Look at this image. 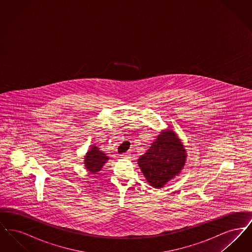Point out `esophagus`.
Segmentation results:
<instances>
[{
  "label": "esophagus",
  "instance_id": "esophagus-1",
  "mask_svg": "<svg viewBox=\"0 0 252 252\" xmlns=\"http://www.w3.org/2000/svg\"><path fill=\"white\" fill-rule=\"evenodd\" d=\"M121 158H129V154H128V153H124V154L121 155Z\"/></svg>",
  "mask_w": 252,
  "mask_h": 252
}]
</instances>
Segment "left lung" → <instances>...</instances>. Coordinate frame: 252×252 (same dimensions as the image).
<instances>
[{"label": "left lung", "instance_id": "1", "mask_svg": "<svg viewBox=\"0 0 252 252\" xmlns=\"http://www.w3.org/2000/svg\"><path fill=\"white\" fill-rule=\"evenodd\" d=\"M186 160L183 144L175 132L167 129L157 137L138 164L149 184L160 188L180 174Z\"/></svg>", "mask_w": 252, "mask_h": 252}]
</instances>
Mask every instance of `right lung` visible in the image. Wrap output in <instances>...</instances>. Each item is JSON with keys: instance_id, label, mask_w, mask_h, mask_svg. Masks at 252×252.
<instances>
[{"instance_id": "1", "label": "right lung", "mask_w": 252, "mask_h": 252, "mask_svg": "<svg viewBox=\"0 0 252 252\" xmlns=\"http://www.w3.org/2000/svg\"><path fill=\"white\" fill-rule=\"evenodd\" d=\"M108 158L96 146H93L85 157V166L91 173L96 174L107 162Z\"/></svg>"}]
</instances>
